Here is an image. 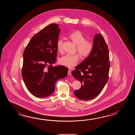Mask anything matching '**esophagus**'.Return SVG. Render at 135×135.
I'll use <instances>...</instances> for the list:
<instances>
[{"instance_id":"34e87169","label":"esophagus","mask_w":135,"mask_h":135,"mask_svg":"<svg viewBox=\"0 0 135 135\" xmlns=\"http://www.w3.org/2000/svg\"><path fill=\"white\" fill-rule=\"evenodd\" d=\"M68 74L69 75H71V71L69 69V70H68Z\"/></svg>"}]
</instances>
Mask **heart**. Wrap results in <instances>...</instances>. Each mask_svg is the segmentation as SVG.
<instances>
[{
    "mask_svg": "<svg viewBox=\"0 0 135 135\" xmlns=\"http://www.w3.org/2000/svg\"><path fill=\"white\" fill-rule=\"evenodd\" d=\"M69 37L77 45L76 50L82 57L89 56L94 48L93 41L86 40V37L83 33L78 30L72 32L69 35ZM63 40L62 39H59L56 43L58 51L60 52H63ZM79 59V55L77 54L65 55L60 59L59 63L64 66L71 69L77 64Z\"/></svg>",
    "mask_w": 135,
    "mask_h": 135,
    "instance_id": "1",
    "label": "heart"
}]
</instances>
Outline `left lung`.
<instances>
[{
    "instance_id": "obj_1",
    "label": "left lung",
    "mask_w": 135,
    "mask_h": 135,
    "mask_svg": "<svg viewBox=\"0 0 135 135\" xmlns=\"http://www.w3.org/2000/svg\"><path fill=\"white\" fill-rule=\"evenodd\" d=\"M109 49L101 34H96L91 54L76 66L71 74L83 84L74 95L82 100H89L97 97L103 89L109 79Z\"/></svg>"
}]
</instances>
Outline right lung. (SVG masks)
<instances>
[{
	"label": "right lung",
	"mask_w": 135,
	"mask_h": 135,
	"mask_svg": "<svg viewBox=\"0 0 135 135\" xmlns=\"http://www.w3.org/2000/svg\"><path fill=\"white\" fill-rule=\"evenodd\" d=\"M60 31L57 24L47 26L35 35L23 52V80L30 93L37 98L51 95L56 81L68 74L66 66H52L56 60Z\"/></svg>",
	"instance_id": "right-lung-1"
}]
</instances>
